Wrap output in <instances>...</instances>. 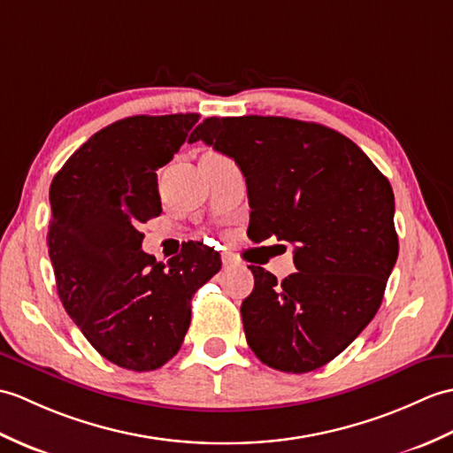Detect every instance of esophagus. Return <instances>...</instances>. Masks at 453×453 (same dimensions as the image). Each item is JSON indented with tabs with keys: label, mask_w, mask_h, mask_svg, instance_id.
<instances>
[{
	"label": "esophagus",
	"mask_w": 453,
	"mask_h": 453,
	"mask_svg": "<svg viewBox=\"0 0 453 453\" xmlns=\"http://www.w3.org/2000/svg\"><path fill=\"white\" fill-rule=\"evenodd\" d=\"M223 265L228 269V267H234L238 265V259L233 256V254H223Z\"/></svg>",
	"instance_id": "esophagus-1"
}]
</instances>
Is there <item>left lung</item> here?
Wrapping results in <instances>:
<instances>
[{
	"label": "left lung",
	"mask_w": 453,
	"mask_h": 453,
	"mask_svg": "<svg viewBox=\"0 0 453 453\" xmlns=\"http://www.w3.org/2000/svg\"><path fill=\"white\" fill-rule=\"evenodd\" d=\"M234 158L252 207L248 236L295 244L296 273L250 265L244 334L261 363L304 374L353 343L384 298L399 252L394 189L349 137L280 116L207 118L189 135Z\"/></svg>",
	"instance_id": "1"
}]
</instances>
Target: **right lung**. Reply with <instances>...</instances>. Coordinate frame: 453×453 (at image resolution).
I'll return each instance as SVG.
<instances>
[{
	"instance_id": "add662e5",
	"label": "right lung",
	"mask_w": 453,
	"mask_h": 453,
	"mask_svg": "<svg viewBox=\"0 0 453 453\" xmlns=\"http://www.w3.org/2000/svg\"><path fill=\"white\" fill-rule=\"evenodd\" d=\"M197 119H119L79 147L50 186L48 254L59 300L88 343L127 370H157L178 353L192 296L220 269V256L199 242L160 264L137 230L163 213L157 170Z\"/></svg>"
}]
</instances>
